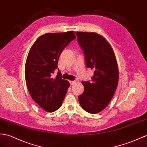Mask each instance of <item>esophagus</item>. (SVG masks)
Masks as SVG:
<instances>
[{"label":"esophagus","instance_id":"1","mask_svg":"<svg viewBox=\"0 0 147 147\" xmlns=\"http://www.w3.org/2000/svg\"><path fill=\"white\" fill-rule=\"evenodd\" d=\"M76 81H69V84L71 86L74 85L75 83H76Z\"/></svg>","mask_w":147,"mask_h":147}]
</instances>
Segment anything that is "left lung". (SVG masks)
Listing matches in <instances>:
<instances>
[{"mask_svg":"<svg viewBox=\"0 0 147 147\" xmlns=\"http://www.w3.org/2000/svg\"><path fill=\"white\" fill-rule=\"evenodd\" d=\"M84 54L86 66L94 70L91 81H82L84 91L78 96L81 107L96 114L107 107L117 87L119 70L114 51L103 36L96 33L76 32Z\"/></svg>","mask_w":147,"mask_h":147,"instance_id":"8db88e82","label":"left lung"}]
</instances>
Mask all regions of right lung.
Segmentation results:
<instances>
[{
  "label": "right lung",
  "mask_w": 147,
  "mask_h": 147,
  "mask_svg": "<svg viewBox=\"0 0 147 147\" xmlns=\"http://www.w3.org/2000/svg\"><path fill=\"white\" fill-rule=\"evenodd\" d=\"M75 38L73 31L46 33L36 40L29 51L25 67L26 83L32 99L47 112L61 107L69 86L59 69L55 78L52 75L58 68L64 48Z\"/></svg>",
  "instance_id": "1"
}]
</instances>
